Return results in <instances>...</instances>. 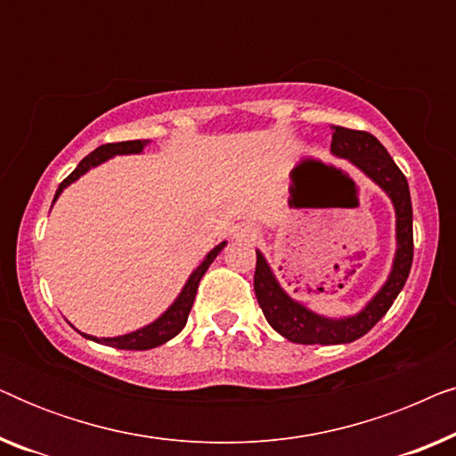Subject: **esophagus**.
<instances>
[{"label": "esophagus", "mask_w": 456, "mask_h": 456, "mask_svg": "<svg viewBox=\"0 0 456 456\" xmlns=\"http://www.w3.org/2000/svg\"><path fill=\"white\" fill-rule=\"evenodd\" d=\"M257 228L253 226H239L234 230V239L236 240H255L257 239Z\"/></svg>", "instance_id": "1"}]
</instances>
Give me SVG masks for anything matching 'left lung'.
I'll list each match as a JSON object with an SVG mask.
<instances>
[{"label":"left lung","mask_w":456,"mask_h":456,"mask_svg":"<svg viewBox=\"0 0 456 456\" xmlns=\"http://www.w3.org/2000/svg\"><path fill=\"white\" fill-rule=\"evenodd\" d=\"M332 153L348 159L371 178L390 197L396 214V253L392 261L390 276L370 303L359 314L340 317H326L315 314L286 292L273 276L264 253L257 251L255 265V295L270 326L286 340L297 345H346L365 336L392 307L398 292L407 282L413 264V208H411L409 184L404 174L398 170L395 159L376 136L365 130H351L332 126Z\"/></svg>","instance_id":"left-lung-1"}]
</instances>
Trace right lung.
Instances as JSON below:
<instances>
[{
	"instance_id": "add662e5",
	"label": "right lung",
	"mask_w": 456,
	"mask_h": 456,
	"mask_svg": "<svg viewBox=\"0 0 456 456\" xmlns=\"http://www.w3.org/2000/svg\"><path fill=\"white\" fill-rule=\"evenodd\" d=\"M147 145H149V141H122V142H108V145L97 147L95 151L86 155V158L77 166V170H74L70 176H68L64 183L58 186V191H55V197H53V203L58 201V197L61 195V191H64L66 186L77 183L83 174L91 170V167L103 164V161L114 158V155L142 153V149H145ZM224 247H226V240L211 248V251L208 253V257L201 261V265H199L197 270L191 273L189 280H186L184 289L180 290L176 301H174L170 307H167L164 314L158 317V320L149 323V326L139 328V330H134V332H128L122 336H114V338H97V336H91V334H83V332L80 334L93 342H99V345L116 346V348H122V351H147V348H155V346L164 345V342H167V340H172L174 336H176L180 330L186 326V320H189V314L192 309V301H195L199 282H201L203 273L208 272V267L211 264H214L217 253H220Z\"/></svg>"
}]
</instances>
